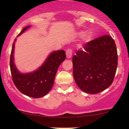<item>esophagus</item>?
Listing matches in <instances>:
<instances>
[{"instance_id":"obj_1","label":"esophagus","mask_w":129,"mask_h":129,"mask_svg":"<svg viewBox=\"0 0 129 129\" xmlns=\"http://www.w3.org/2000/svg\"><path fill=\"white\" fill-rule=\"evenodd\" d=\"M72 55V49H71V48H69L67 49V50H66V56H67V58H71Z\"/></svg>"}]
</instances>
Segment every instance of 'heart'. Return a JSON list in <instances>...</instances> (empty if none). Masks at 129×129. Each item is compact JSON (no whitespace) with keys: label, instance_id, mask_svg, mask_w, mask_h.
<instances>
[{"label":"heart","instance_id":"b5f03b06","mask_svg":"<svg viewBox=\"0 0 129 129\" xmlns=\"http://www.w3.org/2000/svg\"><path fill=\"white\" fill-rule=\"evenodd\" d=\"M80 34L82 35L83 34V32H81V33H80ZM90 39H91L90 36V35H89V34L85 35V37H84V39H85V41H89V40H90Z\"/></svg>","mask_w":129,"mask_h":129}]
</instances>
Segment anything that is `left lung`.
<instances>
[{"label":"left lung","mask_w":129,"mask_h":129,"mask_svg":"<svg viewBox=\"0 0 129 129\" xmlns=\"http://www.w3.org/2000/svg\"><path fill=\"white\" fill-rule=\"evenodd\" d=\"M72 58L73 75L79 87L94 94L104 90L114 81L118 63L114 40L108 35L88 42Z\"/></svg>","instance_id":"8db88e82"}]
</instances>
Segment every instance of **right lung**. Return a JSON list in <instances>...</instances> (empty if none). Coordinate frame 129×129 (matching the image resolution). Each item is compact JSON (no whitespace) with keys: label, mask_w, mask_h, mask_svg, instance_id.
I'll list each match as a JSON object with an SVG mask.
<instances>
[{"label":"right lung","mask_w":129,"mask_h":129,"mask_svg":"<svg viewBox=\"0 0 129 129\" xmlns=\"http://www.w3.org/2000/svg\"><path fill=\"white\" fill-rule=\"evenodd\" d=\"M29 27H25L18 35H21ZM15 41V39L14 42ZM14 42L10 57V68L14 85L21 93L34 98H39L49 92L54 85L55 74L60 63L66 59L64 50H57L50 54L44 64L36 71L20 74L14 62Z\"/></svg>","instance_id":"1"}]
</instances>
